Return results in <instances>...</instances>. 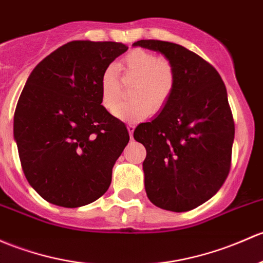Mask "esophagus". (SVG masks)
<instances>
[{"instance_id":"esophagus-1","label":"esophagus","mask_w":263,"mask_h":263,"mask_svg":"<svg viewBox=\"0 0 263 263\" xmlns=\"http://www.w3.org/2000/svg\"><path fill=\"white\" fill-rule=\"evenodd\" d=\"M127 129H128V134L131 139H134V131H135V124H127Z\"/></svg>"}]
</instances>
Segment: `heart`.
Listing matches in <instances>:
<instances>
[{
	"label": "heart",
	"mask_w": 263,
	"mask_h": 263,
	"mask_svg": "<svg viewBox=\"0 0 263 263\" xmlns=\"http://www.w3.org/2000/svg\"><path fill=\"white\" fill-rule=\"evenodd\" d=\"M122 82L129 87V102L120 104L113 111L116 117L127 122H139L151 112H159L173 98L178 84V73L174 63L167 58L157 57L145 49H132L122 58L120 64ZM101 103L103 108L112 110L122 96L118 68L106 66L101 76Z\"/></svg>",
	"instance_id": "obj_1"
}]
</instances>
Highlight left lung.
Returning a JSON list of instances; mask_svg holds the SVG:
<instances>
[{"label": "left lung", "mask_w": 263, "mask_h": 263, "mask_svg": "<svg viewBox=\"0 0 263 263\" xmlns=\"http://www.w3.org/2000/svg\"><path fill=\"white\" fill-rule=\"evenodd\" d=\"M134 45L161 52L178 73L170 102L134 132L147 153L146 193L161 209L192 211L222 187L231 170L234 121L226 85L214 66L184 46L161 40Z\"/></svg>", "instance_id": "obj_1"}]
</instances>
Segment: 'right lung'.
<instances>
[{"label": "right lung", "mask_w": 263, "mask_h": 263, "mask_svg": "<svg viewBox=\"0 0 263 263\" xmlns=\"http://www.w3.org/2000/svg\"><path fill=\"white\" fill-rule=\"evenodd\" d=\"M128 49L115 41H70L41 60L22 89L13 136L29 184L65 208L101 198L129 141L101 104V76Z\"/></svg>", "instance_id": "right-lung-1"}]
</instances>
